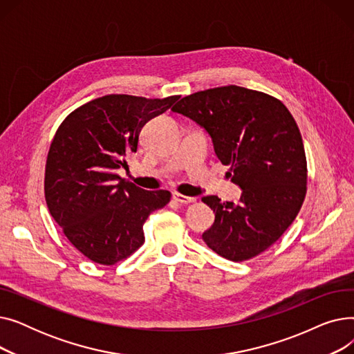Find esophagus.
I'll return each mask as SVG.
<instances>
[{
  "label": "esophagus",
  "instance_id": "34e87169",
  "mask_svg": "<svg viewBox=\"0 0 354 354\" xmlns=\"http://www.w3.org/2000/svg\"><path fill=\"white\" fill-rule=\"evenodd\" d=\"M174 199L179 203V205H191V203H195L196 199L191 196H185L180 194H174Z\"/></svg>",
  "mask_w": 354,
  "mask_h": 354
}]
</instances>
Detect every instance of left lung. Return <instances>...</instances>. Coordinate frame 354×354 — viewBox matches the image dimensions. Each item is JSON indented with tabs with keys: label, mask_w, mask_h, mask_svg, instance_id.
Returning a JSON list of instances; mask_svg holds the SVG:
<instances>
[{
	"label": "left lung",
	"mask_w": 354,
	"mask_h": 354,
	"mask_svg": "<svg viewBox=\"0 0 354 354\" xmlns=\"http://www.w3.org/2000/svg\"><path fill=\"white\" fill-rule=\"evenodd\" d=\"M172 110L207 130L243 189L238 203L202 198L215 212L202 234L205 244L235 263L264 252L292 224L307 192V159L292 115L267 93L234 84L192 93Z\"/></svg>",
	"instance_id": "left-lung-1"
}]
</instances>
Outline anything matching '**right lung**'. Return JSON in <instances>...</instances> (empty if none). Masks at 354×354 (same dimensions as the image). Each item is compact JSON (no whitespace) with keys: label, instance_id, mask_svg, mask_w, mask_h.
<instances>
[{"label":"right lung","instance_id":"add662e5","mask_svg":"<svg viewBox=\"0 0 354 354\" xmlns=\"http://www.w3.org/2000/svg\"><path fill=\"white\" fill-rule=\"evenodd\" d=\"M178 99L107 95L73 110L55 132L46 162V202L71 245L90 261L113 266L136 252L147 216L169 203V191H145L116 171L138 151L145 123Z\"/></svg>","mask_w":354,"mask_h":354}]
</instances>
